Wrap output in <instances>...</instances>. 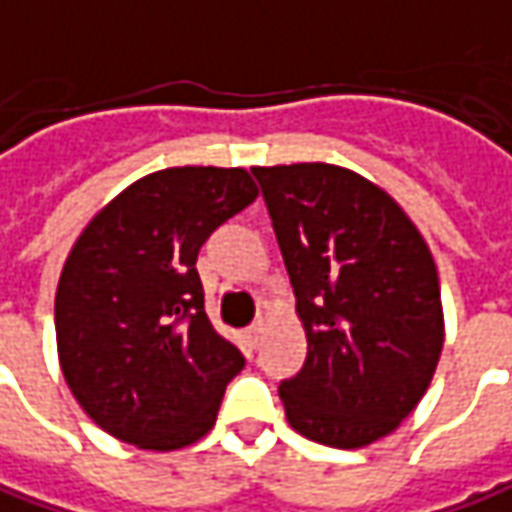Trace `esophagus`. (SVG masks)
Returning a JSON list of instances; mask_svg holds the SVG:
<instances>
[{
    "label": "esophagus",
    "mask_w": 512,
    "mask_h": 512,
    "mask_svg": "<svg viewBox=\"0 0 512 512\" xmlns=\"http://www.w3.org/2000/svg\"><path fill=\"white\" fill-rule=\"evenodd\" d=\"M260 334H263V320H257L255 326L249 328V340H252V343H257V340H260Z\"/></svg>",
    "instance_id": "1"
}]
</instances>
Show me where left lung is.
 <instances>
[{
  "instance_id": "left-lung-1",
  "label": "left lung",
  "mask_w": 512,
  "mask_h": 512,
  "mask_svg": "<svg viewBox=\"0 0 512 512\" xmlns=\"http://www.w3.org/2000/svg\"><path fill=\"white\" fill-rule=\"evenodd\" d=\"M289 269L309 357L280 382L286 419L365 448L414 411L445 343L431 249L385 189L334 164L252 167Z\"/></svg>"
}]
</instances>
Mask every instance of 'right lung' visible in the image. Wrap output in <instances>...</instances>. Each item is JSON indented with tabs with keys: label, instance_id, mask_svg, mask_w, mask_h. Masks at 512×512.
<instances>
[{
	"label": "right lung",
	"instance_id": "add662e5",
	"mask_svg": "<svg viewBox=\"0 0 512 512\" xmlns=\"http://www.w3.org/2000/svg\"><path fill=\"white\" fill-rule=\"evenodd\" d=\"M255 198L240 167L161 169L73 243L56 289L59 362L84 414L115 439L178 450L212 431L246 360L209 323L195 260Z\"/></svg>",
	"mask_w": 512,
	"mask_h": 512
}]
</instances>
